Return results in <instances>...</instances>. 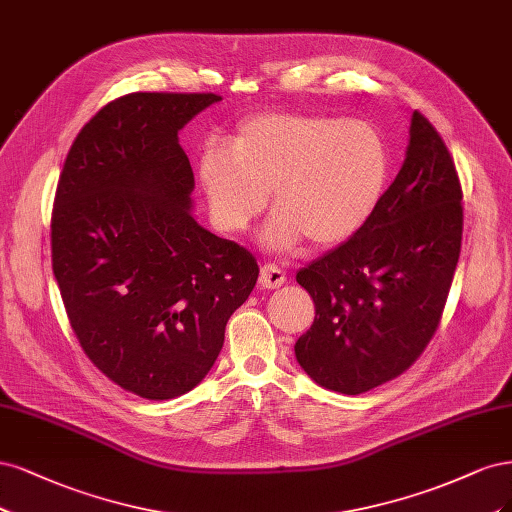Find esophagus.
Wrapping results in <instances>:
<instances>
[{"mask_svg": "<svg viewBox=\"0 0 512 512\" xmlns=\"http://www.w3.org/2000/svg\"><path fill=\"white\" fill-rule=\"evenodd\" d=\"M285 272L280 270L274 263H268V266H261L259 270V285L263 289H278L280 285H285Z\"/></svg>", "mask_w": 512, "mask_h": 512, "instance_id": "1", "label": "esophagus"}]
</instances>
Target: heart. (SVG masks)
Returning a JSON list of instances; mask_svg holds the SVG:
<instances>
[{"label":"heart","mask_w":512,"mask_h":512,"mask_svg":"<svg viewBox=\"0 0 512 512\" xmlns=\"http://www.w3.org/2000/svg\"><path fill=\"white\" fill-rule=\"evenodd\" d=\"M387 170L385 142L366 121L270 112L242 123L227 151L208 148L200 183L229 234L251 225L272 189L276 212L261 242L287 251L304 238L334 246L357 234L381 202Z\"/></svg>","instance_id":"1"}]
</instances>
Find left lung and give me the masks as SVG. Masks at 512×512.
<instances>
[{
  "label": "left lung",
  "mask_w": 512,
  "mask_h": 512,
  "mask_svg": "<svg viewBox=\"0 0 512 512\" xmlns=\"http://www.w3.org/2000/svg\"><path fill=\"white\" fill-rule=\"evenodd\" d=\"M406 159L372 217L295 280L315 321L295 359L317 385L357 395L412 366L432 340L461 251V185L449 148L412 112Z\"/></svg>",
  "instance_id": "left-lung-1"
}]
</instances>
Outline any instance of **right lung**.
<instances>
[{
  "label": "right lung",
  "instance_id": "obj_1",
  "mask_svg": "<svg viewBox=\"0 0 512 512\" xmlns=\"http://www.w3.org/2000/svg\"><path fill=\"white\" fill-rule=\"evenodd\" d=\"M214 93H129L80 129L59 176L53 272L82 351L146 400L178 398L217 361L257 283L255 257L191 214L178 131Z\"/></svg>",
  "mask_w": 512,
  "mask_h": 512
}]
</instances>
